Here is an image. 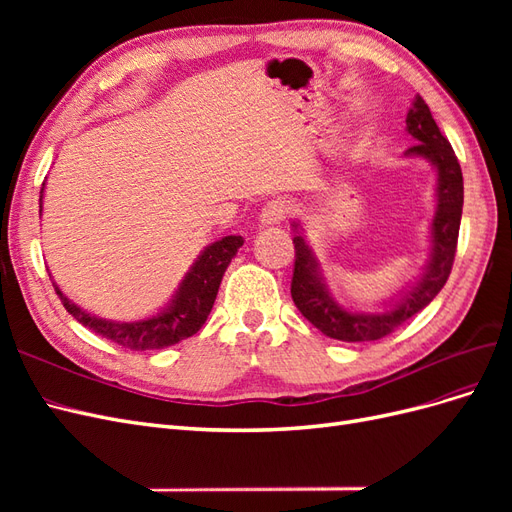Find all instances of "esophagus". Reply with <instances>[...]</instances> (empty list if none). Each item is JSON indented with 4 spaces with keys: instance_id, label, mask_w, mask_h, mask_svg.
Wrapping results in <instances>:
<instances>
[{
    "instance_id": "1",
    "label": "esophagus",
    "mask_w": 512,
    "mask_h": 512,
    "mask_svg": "<svg viewBox=\"0 0 512 512\" xmlns=\"http://www.w3.org/2000/svg\"><path fill=\"white\" fill-rule=\"evenodd\" d=\"M288 215V203L282 198L271 200V203L265 205V209L260 211V224L262 226H277L286 220Z\"/></svg>"
}]
</instances>
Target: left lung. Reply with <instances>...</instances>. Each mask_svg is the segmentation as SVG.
Returning a JSON list of instances; mask_svg holds the SVG:
<instances>
[{
	"mask_svg": "<svg viewBox=\"0 0 512 512\" xmlns=\"http://www.w3.org/2000/svg\"><path fill=\"white\" fill-rule=\"evenodd\" d=\"M406 132L414 138L404 156L421 158L436 170V211L431 220V247L423 273L416 282L399 292V299L384 305L382 312H352L339 305L324 282L320 262L305 239V228L292 220L294 232V273L290 294L299 312L318 331L339 342H374L395 331L425 309L444 288L457 250L461 209H463V177L451 143L442 136L429 106L421 96L412 100L406 115Z\"/></svg>",
	"mask_w": 512,
	"mask_h": 512,
	"instance_id": "8db88e82",
	"label": "left lung"
}]
</instances>
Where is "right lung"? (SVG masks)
I'll list each match as a JSON object with an SVG mask.
<instances>
[{
  "instance_id": "obj_1",
  "label": "right lung",
  "mask_w": 512,
  "mask_h": 512,
  "mask_svg": "<svg viewBox=\"0 0 512 512\" xmlns=\"http://www.w3.org/2000/svg\"><path fill=\"white\" fill-rule=\"evenodd\" d=\"M241 245L243 237L239 235H228L209 243L192 262L190 271L183 275L175 294L160 312L132 322L108 320L96 314H89L83 307L70 301L55 282L53 286L59 294L61 303L68 309V314H72L89 331L102 335L104 339H111L113 344H119L121 348L128 350H162L168 346H175L181 339H188L200 331L215 303V297H218L224 271L228 269L230 260L237 256Z\"/></svg>"
}]
</instances>
